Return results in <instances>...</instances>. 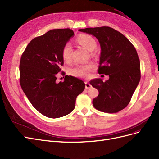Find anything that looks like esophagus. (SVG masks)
<instances>
[{"label": "esophagus", "mask_w": 159, "mask_h": 159, "mask_svg": "<svg viewBox=\"0 0 159 159\" xmlns=\"http://www.w3.org/2000/svg\"><path fill=\"white\" fill-rule=\"evenodd\" d=\"M91 86H92L91 84L89 83L88 81H86V82H85V88H86V89H88L90 88Z\"/></svg>", "instance_id": "esophagus-1"}]
</instances>
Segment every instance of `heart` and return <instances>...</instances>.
<instances>
[{"mask_svg":"<svg viewBox=\"0 0 159 159\" xmlns=\"http://www.w3.org/2000/svg\"><path fill=\"white\" fill-rule=\"evenodd\" d=\"M77 42L83 46L84 48L89 51H93L96 46V42L95 39L88 34H80L76 38ZM72 45L69 42L66 43L61 51V55L63 61L66 63H70L72 60ZM94 68V65L93 63H89L86 64H79L75 65L74 67L70 69V74L76 76V77L86 78L89 76V72Z\"/></svg>","mask_w":159,"mask_h":159,"instance_id":"obj_1","label":"heart"}]
</instances>
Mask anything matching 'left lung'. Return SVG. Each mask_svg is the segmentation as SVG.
<instances>
[{"label": "left lung", "instance_id": "8db88e82", "mask_svg": "<svg viewBox=\"0 0 159 159\" xmlns=\"http://www.w3.org/2000/svg\"><path fill=\"white\" fill-rule=\"evenodd\" d=\"M80 32L93 35L100 44L98 73L109 79L90 81L99 92L93 104L96 110L117 113L129 103L141 79L140 61L137 51L125 35L108 26L87 28Z\"/></svg>", "mask_w": 159, "mask_h": 159}]
</instances>
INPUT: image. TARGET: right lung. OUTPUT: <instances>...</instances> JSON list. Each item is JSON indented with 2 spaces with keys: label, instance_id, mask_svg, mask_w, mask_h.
Returning a JSON list of instances; mask_svg holds the SVG:
<instances>
[{
  "label": "right lung",
  "instance_id": "right-lung-1",
  "mask_svg": "<svg viewBox=\"0 0 159 159\" xmlns=\"http://www.w3.org/2000/svg\"><path fill=\"white\" fill-rule=\"evenodd\" d=\"M69 28L55 29L34 38L27 45L20 62V83L30 103L39 113L50 118L70 114L76 98L85 88L84 82L65 75L57 83L63 65L61 51L73 36ZM61 75L65 73L62 71Z\"/></svg>",
  "mask_w": 159,
  "mask_h": 159
}]
</instances>
